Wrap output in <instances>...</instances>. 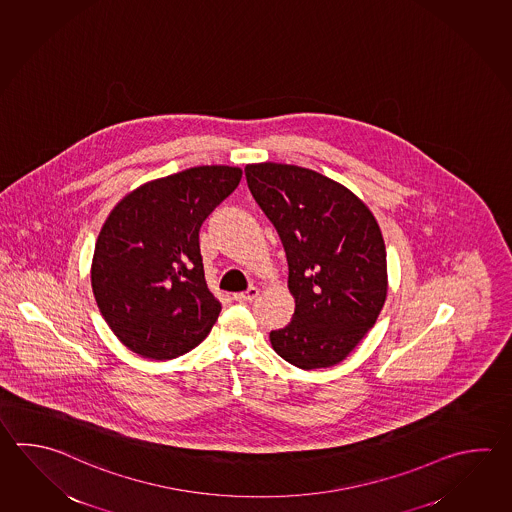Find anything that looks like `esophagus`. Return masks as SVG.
<instances>
[{
	"label": "esophagus",
	"mask_w": 512,
	"mask_h": 512,
	"mask_svg": "<svg viewBox=\"0 0 512 512\" xmlns=\"http://www.w3.org/2000/svg\"><path fill=\"white\" fill-rule=\"evenodd\" d=\"M257 295H259V288L251 286V288H248L246 292L235 293V295H233V299H235V301H239V303H248V301H253Z\"/></svg>",
	"instance_id": "esophagus-1"
}]
</instances>
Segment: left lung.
<instances>
[{
  "label": "left lung",
  "instance_id": "obj_1",
  "mask_svg": "<svg viewBox=\"0 0 512 512\" xmlns=\"http://www.w3.org/2000/svg\"><path fill=\"white\" fill-rule=\"evenodd\" d=\"M253 199L288 259L293 319L270 334L301 370L339 365L376 324L388 290L385 240L374 213L343 184L306 167H244Z\"/></svg>",
  "mask_w": 512,
  "mask_h": 512
}]
</instances>
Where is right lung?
<instances>
[{
    "label": "right lung",
    "instance_id": "right-lung-1",
    "mask_svg": "<svg viewBox=\"0 0 512 512\" xmlns=\"http://www.w3.org/2000/svg\"><path fill=\"white\" fill-rule=\"evenodd\" d=\"M242 169L197 166L127 193L94 246L91 286L113 334L147 359L199 346L222 304L209 292L199 231L239 186Z\"/></svg>",
    "mask_w": 512,
    "mask_h": 512
}]
</instances>
